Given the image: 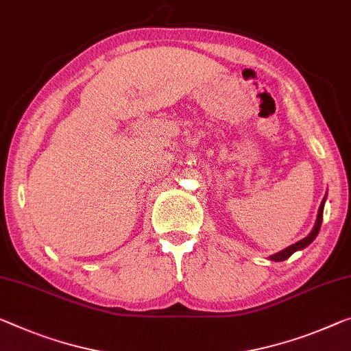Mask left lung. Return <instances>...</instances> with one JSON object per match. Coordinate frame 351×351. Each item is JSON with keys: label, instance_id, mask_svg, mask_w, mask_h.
Here are the masks:
<instances>
[{"label": "left lung", "instance_id": "1", "mask_svg": "<svg viewBox=\"0 0 351 351\" xmlns=\"http://www.w3.org/2000/svg\"><path fill=\"white\" fill-rule=\"evenodd\" d=\"M323 206H325V199H323V202L320 204V208H319V215H317L315 226H314V229H312L311 234L307 235V237H304L303 240L296 241L295 245L289 246V247H285L284 251L278 252V254H273V256H269V258H271V261H274V262H282V261H285V258H289L290 256H292L295 251H298V250H303V247H306L307 245H311L312 241H314V239H315L317 234H319V230H320V226H322V219H323Z\"/></svg>", "mask_w": 351, "mask_h": 351}]
</instances>
